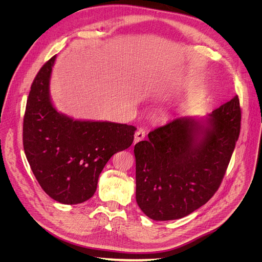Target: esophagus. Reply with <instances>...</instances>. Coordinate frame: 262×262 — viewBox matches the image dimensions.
Returning a JSON list of instances; mask_svg holds the SVG:
<instances>
[{
  "label": "esophagus",
  "mask_w": 262,
  "mask_h": 262,
  "mask_svg": "<svg viewBox=\"0 0 262 262\" xmlns=\"http://www.w3.org/2000/svg\"><path fill=\"white\" fill-rule=\"evenodd\" d=\"M145 136H146V133H145V130H144L143 128H140V129H138V130L136 132V134H135L134 144H137L138 142L142 141V140L145 138Z\"/></svg>",
  "instance_id": "obj_1"
}]
</instances>
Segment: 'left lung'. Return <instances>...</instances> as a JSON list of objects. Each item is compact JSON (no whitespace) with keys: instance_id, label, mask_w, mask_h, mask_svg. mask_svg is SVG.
Masks as SVG:
<instances>
[{"instance_id":"8db88e82","label":"left lung","mask_w":262,"mask_h":262,"mask_svg":"<svg viewBox=\"0 0 262 262\" xmlns=\"http://www.w3.org/2000/svg\"><path fill=\"white\" fill-rule=\"evenodd\" d=\"M238 96L205 117H181L135 145L136 200L155 221L181 219L217 191L241 130Z\"/></svg>"}]
</instances>
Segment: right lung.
<instances>
[{
  "mask_svg": "<svg viewBox=\"0 0 262 262\" xmlns=\"http://www.w3.org/2000/svg\"><path fill=\"white\" fill-rule=\"evenodd\" d=\"M56 56L37 73L24 117L23 141L42 190L62 204L90 199L107 161L128 148L136 127L110 121L73 119L57 111L50 84Z\"/></svg>",
  "mask_w": 262,
  "mask_h": 262,
  "instance_id": "add662e5",
  "label": "right lung"
}]
</instances>
